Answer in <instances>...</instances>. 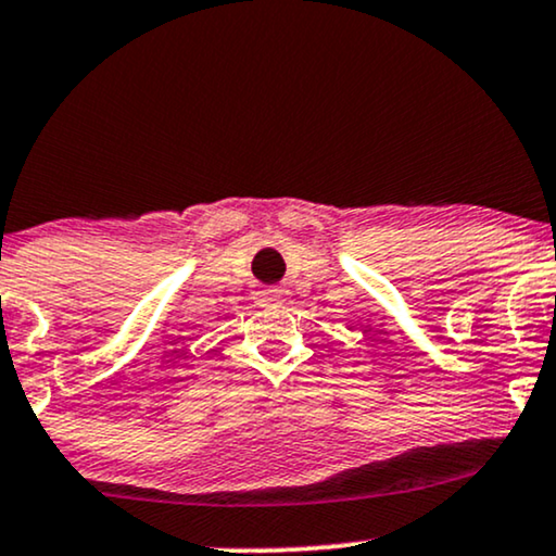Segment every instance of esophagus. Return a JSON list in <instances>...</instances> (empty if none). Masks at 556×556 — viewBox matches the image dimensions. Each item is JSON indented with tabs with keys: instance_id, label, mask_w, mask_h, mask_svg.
<instances>
[{
	"instance_id": "34e87169",
	"label": "esophagus",
	"mask_w": 556,
	"mask_h": 556,
	"mask_svg": "<svg viewBox=\"0 0 556 556\" xmlns=\"http://www.w3.org/2000/svg\"><path fill=\"white\" fill-rule=\"evenodd\" d=\"M254 300L258 307L274 311V307L282 305V290H277V287H266V290H262V292H254Z\"/></svg>"
}]
</instances>
